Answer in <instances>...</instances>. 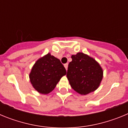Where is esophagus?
Listing matches in <instances>:
<instances>
[{
	"label": "esophagus",
	"mask_w": 128,
	"mask_h": 128,
	"mask_svg": "<svg viewBox=\"0 0 128 128\" xmlns=\"http://www.w3.org/2000/svg\"><path fill=\"white\" fill-rule=\"evenodd\" d=\"M64 66H65V68H66V70H67L68 68V63H66V64H65L64 65Z\"/></svg>",
	"instance_id": "obj_1"
}]
</instances>
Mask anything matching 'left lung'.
<instances>
[{"mask_svg": "<svg viewBox=\"0 0 128 128\" xmlns=\"http://www.w3.org/2000/svg\"><path fill=\"white\" fill-rule=\"evenodd\" d=\"M71 58L66 74L71 87L82 96L97 90L103 78V70L99 63L82 52L72 55Z\"/></svg>", "mask_w": 128, "mask_h": 128, "instance_id": "obj_1", "label": "left lung"}]
</instances>
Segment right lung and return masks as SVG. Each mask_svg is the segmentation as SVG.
<instances>
[{"label": "right lung", "mask_w": 128, "mask_h": 128, "mask_svg": "<svg viewBox=\"0 0 128 128\" xmlns=\"http://www.w3.org/2000/svg\"><path fill=\"white\" fill-rule=\"evenodd\" d=\"M66 71L59 59L50 53L35 62L29 74L32 87L42 94H48L56 87Z\"/></svg>", "instance_id": "right-lung-1"}]
</instances>
